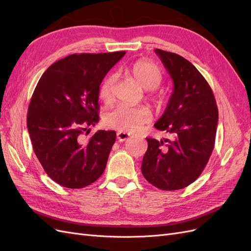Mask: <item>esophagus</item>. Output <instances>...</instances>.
<instances>
[{"mask_svg":"<svg viewBox=\"0 0 251 251\" xmlns=\"http://www.w3.org/2000/svg\"><path fill=\"white\" fill-rule=\"evenodd\" d=\"M130 138V134L125 132H117V139L119 141H126Z\"/></svg>","mask_w":251,"mask_h":251,"instance_id":"esophagus-1","label":"esophagus"}]
</instances>
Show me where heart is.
<instances>
[{"instance_id": "obj_1", "label": "heart", "mask_w": 251, "mask_h": 251, "mask_svg": "<svg viewBox=\"0 0 251 251\" xmlns=\"http://www.w3.org/2000/svg\"><path fill=\"white\" fill-rule=\"evenodd\" d=\"M127 71L139 85L148 90L149 100L156 107L161 108L166 100L162 92L155 89L160 86L163 80V72L160 68L148 59H138L127 67ZM115 83V74L110 73L105 76L98 88V95L104 102H111L113 100V88ZM151 111L146 105L140 107H119L111 110L104 115L103 121L108 127L119 132L134 133L139 131L141 126L148 124L151 119Z\"/></svg>"}]
</instances>
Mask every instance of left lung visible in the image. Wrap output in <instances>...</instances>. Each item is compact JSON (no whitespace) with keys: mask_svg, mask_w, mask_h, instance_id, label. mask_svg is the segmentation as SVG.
Wrapping results in <instances>:
<instances>
[{"mask_svg":"<svg viewBox=\"0 0 251 251\" xmlns=\"http://www.w3.org/2000/svg\"><path fill=\"white\" fill-rule=\"evenodd\" d=\"M174 81L163 115L155 124L172 139L147 138L141 172L162 191H177L199 178L215 148L218 107L208 82L197 68L176 53L156 49Z\"/></svg>","mask_w":251,"mask_h":251,"instance_id":"left-lung-1","label":"left lung"}]
</instances>
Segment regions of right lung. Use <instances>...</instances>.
<instances>
[{"label":"right lung","instance_id":"add662e5","mask_svg":"<svg viewBox=\"0 0 251 251\" xmlns=\"http://www.w3.org/2000/svg\"><path fill=\"white\" fill-rule=\"evenodd\" d=\"M126 51L71 54L44 72L29 103L27 127L34 153L59 185L82 188L104 172L115 131L83 132L100 120L98 88ZM89 131V130H88Z\"/></svg>","mask_w":251,"mask_h":251}]
</instances>
